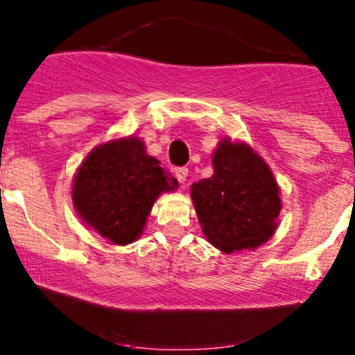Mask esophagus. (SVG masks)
I'll use <instances>...</instances> for the list:
<instances>
[{"instance_id": "obj_1", "label": "esophagus", "mask_w": 355, "mask_h": 355, "mask_svg": "<svg viewBox=\"0 0 355 355\" xmlns=\"http://www.w3.org/2000/svg\"><path fill=\"white\" fill-rule=\"evenodd\" d=\"M175 177H177L178 182L183 185L187 180V177H189V168H187V166H178V168H175Z\"/></svg>"}]
</instances>
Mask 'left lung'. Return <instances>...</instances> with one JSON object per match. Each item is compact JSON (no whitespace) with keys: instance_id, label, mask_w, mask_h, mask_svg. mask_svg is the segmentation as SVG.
<instances>
[{"instance_id":"obj_1","label":"left lung","mask_w":355,"mask_h":355,"mask_svg":"<svg viewBox=\"0 0 355 355\" xmlns=\"http://www.w3.org/2000/svg\"><path fill=\"white\" fill-rule=\"evenodd\" d=\"M214 175L191 185L205 237L225 254L262 245L277 229L279 187L266 162L245 144L220 141Z\"/></svg>"}]
</instances>
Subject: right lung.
Wrapping results in <instances>:
<instances>
[{
    "label": "right lung",
    "mask_w": 355,
    "mask_h": 355,
    "mask_svg": "<svg viewBox=\"0 0 355 355\" xmlns=\"http://www.w3.org/2000/svg\"><path fill=\"white\" fill-rule=\"evenodd\" d=\"M177 180L145 153L135 137L100 145L81 164L73 183L80 217L103 239L126 245L140 237L153 202Z\"/></svg>",
    "instance_id": "right-lung-1"
}]
</instances>
